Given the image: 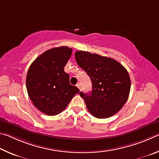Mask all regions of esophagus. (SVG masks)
Segmentation results:
<instances>
[{
	"mask_svg": "<svg viewBox=\"0 0 159 159\" xmlns=\"http://www.w3.org/2000/svg\"><path fill=\"white\" fill-rule=\"evenodd\" d=\"M76 86H77V87L78 89H79L80 90V89H81V85H80V83H77Z\"/></svg>",
	"mask_w": 159,
	"mask_h": 159,
	"instance_id": "esophagus-1",
	"label": "esophagus"
}]
</instances>
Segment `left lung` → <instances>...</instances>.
I'll return each instance as SVG.
<instances>
[{"label":"left lung","mask_w":159,"mask_h":159,"mask_svg":"<svg viewBox=\"0 0 159 159\" xmlns=\"http://www.w3.org/2000/svg\"><path fill=\"white\" fill-rule=\"evenodd\" d=\"M75 56L92 83L91 93H80L89 112L98 119L110 117L118 112L130 93V80L126 69L112 58L88 52L77 51Z\"/></svg>","instance_id":"1"}]
</instances>
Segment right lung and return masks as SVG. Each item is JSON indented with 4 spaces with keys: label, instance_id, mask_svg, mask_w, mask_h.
<instances>
[{
    "label": "right lung",
    "instance_id": "add662e5",
    "mask_svg": "<svg viewBox=\"0 0 159 159\" xmlns=\"http://www.w3.org/2000/svg\"><path fill=\"white\" fill-rule=\"evenodd\" d=\"M72 49L54 47L44 52L30 66L26 76V89L33 105L44 114L58 115L68 106L80 90L69 82L64 71Z\"/></svg>",
    "mask_w": 159,
    "mask_h": 159
}]
</instances>
